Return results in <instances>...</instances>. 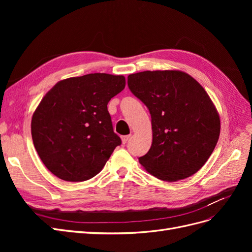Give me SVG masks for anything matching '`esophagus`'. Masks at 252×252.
<instances>
[{"label":"esophagus","mask_w":252,"mask_h":252,"mask_svg":"<svg viewBox=\"0 0 252 252\" xmlns=\"http://www.w3.org/2000/svg\"><path fill=\"white\" fill-rule=\"evenodd\" d=\"M130 138H131V135H124V136H122V143L126 144L129 140H130Z\"/></svg>","instance_id":"esophagus-1"}]
</instances>
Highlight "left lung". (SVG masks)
Here are the masks:
<instances>
[{
    "label": "left lung",
    "instance_id": "1",
    "mask_svg": "<svg viewBox=\"0 0 252 252\" xmlns=\"http://www.w3.org/2000/svg\"><path fill=\"white\" fill-rule=\"evenodd\" d=\"M128 87L151 114V147L140 164L166 182L199 171L220 131L219 112L201 84L181 70H147L129 74Z\"/></svg>",
    "mask_w": 252,
    "mask_h": 252
}]
</instances>
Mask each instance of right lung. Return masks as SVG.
Instances as JSON below:
<instances>
[{
  "label": "right lung",
  "mask_w": 252,
  "mask_h": 252,
  "mask_svg": "<svg viewBox=\"0 0 252 252\" xmlns=\"http://www.w3.org/2000/svg\"><path fill=\"white\" fill-rule=\"evenodd\" d=\"M125 85L124 75L89 73L60 81L44 95L32 114V135L51 173L83 182L103 169L122 143L107 104Z\"/></svg>",
  "instance_id": "obj_1"
}]
</instances>
